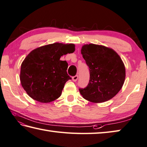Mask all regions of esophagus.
Returning <instances> with one entry per match:
<instances>
[{
  "label": "esophagus",
  "instance_id": "34e87169",
  "mask_svg": "<svg viewBox=\"0 0 147 147\" xmlns=\"http://www.w3.org/2000/svg\"><path fill=\"white\" fill-rule=\"evenodd\" d=\"M72 79H73V81L74 82H76L77 80L78 79V75H75L73 76V78H72Z\"/></svg>",
  "mask_w": 147,
  "mask_h": 147
}]
</instances>
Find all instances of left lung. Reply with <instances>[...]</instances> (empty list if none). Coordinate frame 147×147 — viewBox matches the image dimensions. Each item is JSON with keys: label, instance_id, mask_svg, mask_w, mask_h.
I'll return each instance as SVG.
<instances>
[{"label": "left lung", "instance_id": "1", "mask_svg": "<svg viewBox=\"0 0 147 147\" xmlns=\"http://www.w3.org/2000/svg\"><path fill=\"white\" fill-rule=\"evenodd\" d=\"M81 53L90 71L87 86L79 89L83 98L93 103L111 100L125 82V68L121 58L111 48L93 44L84 45Z\"/></svg>", "mask_w": 147, "mask_h": 147}]
</instances>
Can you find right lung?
I'll return each mask as SVG.
<instances>
[{"mask_svg":"<svg viewBox=\"0 0 147 147\" xmlns=\"http://www.w3.org/2000/svg\"><path fill=\"white\" fill-rule=\"evenodd\" d=\"M73 44L54 43L34 49L21 65L22 86L33 100L49 103L59 98L65 84L71 78L67 69L68 63L60 60L62 56L75 50Z\"/></svg>","mask_w":147,"mask_h":147,"instance_id":"right-lung-1","label":"right lung"}]
</instances>
